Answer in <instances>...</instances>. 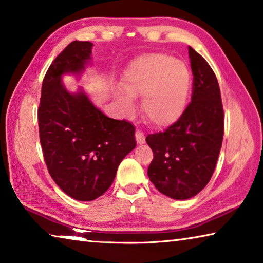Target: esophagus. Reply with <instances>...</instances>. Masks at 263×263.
<instances>
[{
  "label": "esophagus",
  "instance_id": "34e87169",
  "mask_svg": "<svg viewBox=\"0 0 263 263\" xmlns=\"http://www.w3.org/2000/svg\"><path fill=\"white\" fill-rule=\"evenodd\" d=\"M136 140H137V142H138V144H139V145L145 144L146 138H145L144 133H142L141 131H136Z\"/></svg>",
  "mask_w": 263,
  "mask_h": 263
}]
</instances>
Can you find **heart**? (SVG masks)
<instances>
[{"mask_svg":"<svg viewBox=\"0 0 263 263\" xmlns=\"http://www.w3.org/2000/svg\"><path fill=\"white\" fill-rule=\"evenodd\" d=\"M116 98L124 112L135 111L132 97L141 98V109L155 127L173 125L183 116L192 88V73L184 62L166 54L141 56L124 74Z\"/></svg>","mask_w":263,"mask_h":263,"instance_id":"1","label":"heart"}]
</instances>
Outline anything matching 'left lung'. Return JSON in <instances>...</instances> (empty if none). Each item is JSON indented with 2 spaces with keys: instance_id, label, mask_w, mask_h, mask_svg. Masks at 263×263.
<instances>
[{
  "instance_id": "obj_1",
  "label": "left lung",
  "mask_w": 263,
  "mask_h": 263,
  "mask_svg": "<svg viewBox=\"0 0 263 263\" xmlns=\"http://www.w3.org/2000/svg\"><path fill=\"white\" fill-rule=\"evenodd\" d=\"M193 73L191 103L164 132L148 135L152 163L148 177L162 194L186 200L211 180L224 133V114L216 76L207 61L189 47Z\"/></svg>"
}]
</instances>
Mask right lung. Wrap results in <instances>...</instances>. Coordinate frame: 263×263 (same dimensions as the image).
Returning a JSON list of instances; mask_svg holds the SVG:
<instances>
[{
    "label": "right lung",
    "mask_w": 263,
    "mask_h": 263,
    "mask_svg": "<svg viewBox=\"0 0 263 263\" xmlns=\"http://www.w3.org/2000/svg\"><path fill=\"white\" fill-rule=\"evenodd\" d=\"M93 44L73 41L44 78L37 110L40 142L51 178L69 197L92 201L110 187L122 160L136 147L135 126L107 117L84 90L71 93L64 74H82Z\"/></svg>",
    "instance_id": "right-lung-1"
}]
</instances>
